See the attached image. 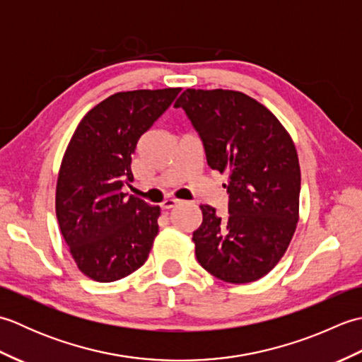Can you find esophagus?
<instances>
[{
    "label": "esophagus",
    "mask_w": 362,
    "mask_h": 362,
    "mask_svg": "<svg viewBox=\"0 0 362 362\" xmlns=\"http://www.w3.org/2000/svg\"><path fill=\"white\" fill-rule=\"evenodd\" d=\"M177 204H179V201H177V199L169 197V199H165V201L161 202V209H163V210H171V209H174Z\"/></svg>",
    "instance_id": "obj_1"
}]
</instances>
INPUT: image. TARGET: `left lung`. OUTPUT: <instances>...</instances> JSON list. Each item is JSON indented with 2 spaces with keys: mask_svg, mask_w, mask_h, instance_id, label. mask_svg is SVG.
Returning a JSON list of instances; mask_svg holds the SVG:
<instances>
[{
  "mask_svg": "<svg viewBox=\"0 0 362 362\" xmlns=\"http://www.w3.org/2000/svg\"><path fill=\"white\" fill-rule=\"evenodd\" d=\"M174 107L201 135L209 166L227 174L228 211L221 218L201 205L196 258L222 281H255L281 259L298 222L294 141L271 110L241 91L187 88Z\"/></svg>",
  "mask_w": 362,
  "mask_h": 362,
  "instance_id": "left-lung-1",
  "label": "left lung"
}]
</instances>
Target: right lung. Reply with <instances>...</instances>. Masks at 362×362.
<instances>
[{
	"label": "right lung",
	"instance_id": "1",
	"mask_svg": "<svg viewBox=\"0 0 362 362\" xmlns=\"http://www.w3.org/2000/svg\"><path fill=\"white\" fill-rule=\"evenodd\" d=\"M180 88L119 91L95 105L76 127L60 163L56 216L79 271L109 283L148 259L158 233L160 206L121 188L132 182L136 143Z\"/></svg>",
	"mask_w": 362,
	"mask_h": 362
}]
</instances>
